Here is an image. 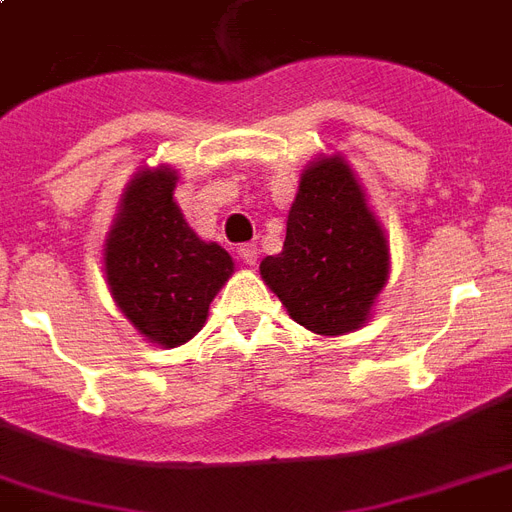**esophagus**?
Here are the masks:
<instances>
[{"label":"esophagus","mask_w":512,"mask_h":512,"mask_svg":"<svg viewBox=\"0 0 512 512\" xmlns=\"http://www.w3.org/2000/svg\"><path fill=\"white\" fill-rule=\"evenodd\" d=\"M239 257H241V263L252 268V265L257 263V247H255V244H241Z\"/></svg>","instance_id":"esophagus-1"}]
</instances>
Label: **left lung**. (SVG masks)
I'll use <instances>...</instances> for the list:
<instances>
[{
  "instance_id": "8db88e82",
  "label": "left lung",
  "mask_w": 512,
  "mask_h": 512,
  "mask_svg": "<svg viewBox=\"0 0 512 512\" xmlns=\"http://www.w3.org/2000/svg\"><path fill=\"white\" fill-rule=\"evenodd\" d=\"M260 276L311 333L346 335L368 322L389 279V244L341 155L300 174L284 249L265 257Z\"/></svg>"
}]
</instances>
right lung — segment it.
<instances>
[{
	"label": "right lung",
	"instance_id": "1",
	"mask_svg": "<svg viewBox=\"0 0 512 512\" xmlns=\"http://www.w3.org/2000/svg\"><path fill=\"white\" fill-rule=\"evenodd\" d=\"M177 171L142 169L117 206L104 273L117 308L147 338L174 349L193 338L233 273V257L201 241L174 201Z\"/></svg>",
	"mask_w": 512,
	"mask_h": 512
}]
</instances>
